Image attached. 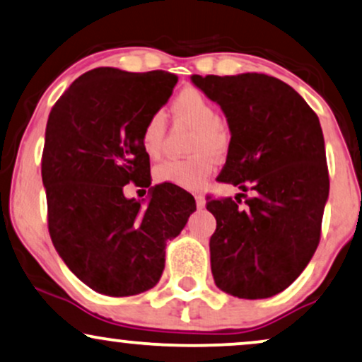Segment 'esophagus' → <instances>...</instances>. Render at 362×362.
Wrapping results in <instances>:
<instances>
[{
    "instance_id": "esophagus-1",
    "label": "esophagus",
    "mask_w": 362,
    "mask_h": 362,
    "mask_svg": "<svg viewBox=\"0 0 362 362\" xmlns=\"http://www.w3.org/2000/svg\"><path fill=\"white\" fill-rule=\"evenodd\" d=\"M195 204H197V209H205V197L204 195H195Z\"/></svg>"
}]
</instances>
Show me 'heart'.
I'll return each mask as SVG.
<instances>
[{"mask_svg":"<svg viewBox=\"0 0 362 362\" xmlns=\"http://www.w3.org/2000/svg\"><path fill=\"white\" fill-rule=\"evenodd\" d=\"M173 117L177 120L190 123L197 128L192 144L190 158H168L158 163L153 177L162 184H172L180 189H200L214 170V155L218 157L228 147V130L217 115V110L202 91L185 88L177 95L172 103ZM165 139V115L153 113L145 122L141 130V145L148 157L157 158L163 150Z\"/></svg>","mask_w":362,"mask_h":362,"instance_id":"heart-1","label":"heart"}]
</instances>
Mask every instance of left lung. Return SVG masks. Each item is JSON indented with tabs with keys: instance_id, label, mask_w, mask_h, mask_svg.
<instances>
[{
	"instance_id": "8db88e82",
	"label": "left lung",
	"mask_w": 362,
	"mask_h": 362,
	"mask_svg": "<svg viewBox=\"0 0 362 362\" xmlns=\"http://www.w3.org/2000/svg\"><path fill=\"white\" fill-rule=\"evenodd\" d=\"M222 108L230 130L218 180L254 195L210 200L217 228L210 265L218 289L240 299H267L308 267L321 237L329 197L322 128L313 108L284 81L264 73L192 75Z\"/></svg>"
}]
</instances>
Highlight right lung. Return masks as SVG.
I'll use <instances>...</instances> for the list:
<instances>
[{
	"label": "right lung",
	"instance_id": "1",
	"mask_svg": "<svg viewBox=\"0 0 362 362\" xmlns=\"http://www.w3.org/2000/svg\"><path fill=\"white\" fill-rule=\"evenodd\" d=\"M168 71H86L48 117L41 178L48 228L66 267L90 289L135 296L158 282L165 245L195 212L194 197L177 185L151 187L147 201L127 199L130 181L150 186L141 130L172 97Z\"/></svg>",
	"mask_w": 362,
	"mask_h": 362
}]
</instances>
